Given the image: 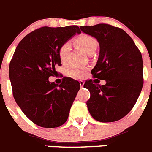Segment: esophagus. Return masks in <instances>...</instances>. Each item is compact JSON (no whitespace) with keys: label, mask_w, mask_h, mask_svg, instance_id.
Wrapping results in <instances>:
<instances>
[{"label":"esophagus","mask_w":152,"mask_h":152,"mask_svg":"<svg viewBox=\"0 0 152 152\" xmlns=\"http://www.w3.org/2000/svg\"><path fill=\"white\" fill-rule=\"evenodd\" d=\"M79 84H80V86L82 88L84 86V84H85V82H84L83 81H79Z\"/></svg>","instance_id":"1"}]
</instances>
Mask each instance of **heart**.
<instances>
[{
  "label": "heart",
  "mask_w": 152,
  "mask_h": 152,
  "mask_svg": "<svg viewBox=\"0 0 152 152\" xmlns=\"http://www.w3.org/2000/svg\"><path fill=\"white\" fill-rule=\"evenodd\" d=\"M74 42L77 46L81 48L88 54H91L96 52L98 47V42L96 39L89 36L83 34L77 36V38L74 40ZM71 51V45L69 42L63 43L58 50V56L62 64H67L68 62L69 53ZM85 68L77 66H71L67 69V74L74 77H82L85 75Z\"/></svg>",
  "instance_id": "b5f03b06"
}]
</instances>
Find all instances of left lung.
Returning a JSON list of instances; mask_svg holds the SVG:
<instances>
[{
    "label": "left lung",
    "instance_id": "8db88e82",
    "mask_svg": "<svg viewBox=\"0 0 152 152\" xmlns=\"http://www.w3.org/2000/svg\"><path fill=\"white\" fill-rule=\"evenodd\" d=\"M80 28L99 43V56L91 73L94 78L107 81L104 86L95 84L92 79L85 81L84 88L91 95L86 102L88 111L99 122L117 121L132 110L142 89L141 52L131 37L118 27L98 24Z\"/></svg>",
    "mask_w": 152,
    "mask_h": 152
}]
</instances>
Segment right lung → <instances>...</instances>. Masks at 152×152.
Returning <instances> with one entry per match:
<instances>
[{"label":"right lung","mask_w":152,"mask_h":152,"mask_svg":"<svg viewBox=\"0 0 152 152\" xmlns=\"http://www.w3.org/2000/svg\"><path fill=\"white\" fill-rule=\"evenodd\" d=\"M81 30L77 26L41 27L21 40L9 65L14 99L34 124L45 128L61 126L67 121L80 84L64 77L61 84L50 82L61 66L60 46Z\"/></svg>","instance_id":"1"}]
</instances>
